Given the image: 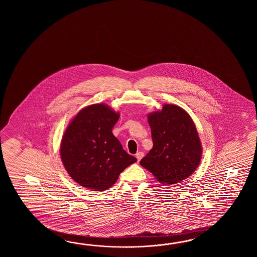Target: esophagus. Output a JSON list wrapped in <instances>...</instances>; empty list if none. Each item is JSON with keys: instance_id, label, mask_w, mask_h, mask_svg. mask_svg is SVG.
I'll return each instance as SVG.
<instances>
[{"instance_id": "34e87169", "label": "esophagus", "mask_w": 257, "mask_h": 257, "mask_svg": "<svg viewBox=\"0 0 257 257\" xmlns=\"http://www.w3.org/2000/svg\"><path fill=\"white\" fill-rule=\"evenodd\" d=\"M143 156H144V153H142V152H140V153H138L136 154V158L138 159V161H139V162L142 160Z\"/></svg>"}]
</instances>
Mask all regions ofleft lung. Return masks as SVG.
Returning a JSON list of instances; mask_svg holds the SVG:
<instances>
[{
  "instance_id": "8db88e82",
  "label": "left lung",
  "mask_w": 257,
  "mask_h": 257,
  "mask_svg": "<svg viewBox=\"0 0 257 257\" xmlns=\"http://www.w3.org/2000/svg\"><path fill=\"white\" fill-rule=\"evenodd\" d=\"M153 147L140 164L164 185L185 180L201 160V142L190 115L180 106L164 104L148 115Z\"/></svg>"
}]
</instances>
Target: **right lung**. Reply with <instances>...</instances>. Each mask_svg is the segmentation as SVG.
Here are the masks:
<instances>
[{
	"label": "right lung",
	"instance_id": "1",
	"mask_svg": "<svg viewBox=\"0 0 257 257\" xmlns=\"http://www.w3.org/2000/svg\"><path fill=\"white\" fill-rule=\"evenodd\" d=\"M118 118L119 114L106 104H92L81 110L67 126L60 144L61 161L80 186L104 191L137 162L112 133Z\"/></svg>",
	"mask_w": 257,
	"mask_h": 257
}]
</instances>
